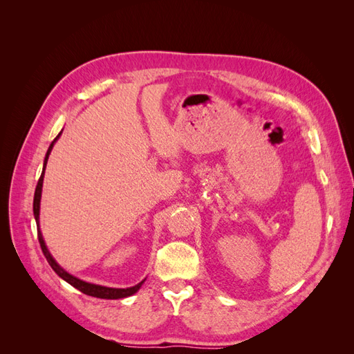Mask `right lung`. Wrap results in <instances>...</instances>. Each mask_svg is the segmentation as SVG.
I'll use <instances>...</instances> for the list:
<instances>
[{"mask_svg": "<svg viewBox=\"0 0 354 354\" xmlns=\"http://www.w3.org/2000/svg\"><path fill=\"white\" fill-rule=\"evenodd\" d=\"M60 134H62V131L59 133V136L55 138V140L51 142V145L48 147L46 159H44V167H42V173H41V177L38 180V185H37V189H35V195H34V216H35V221H37V227H38V241H39V245H41V250H42V252H44L48 264L51 266V269L55 270L62 277L63 281H66L73 288H77L78 291L87 294V295H91V297L104 298V299H118V298L130 297V295L136 294L138 289H140V286L143 285L145 281H142L140 283H137V285H134L131 288H108V286H102V285H94V283L84 282V281L78 279V277L69 274L66 270H63L62 267L56 263V260L53 259V255L50 254V251L47 250V245H46L44 238H42L41 230H39V202H41L42 181H44V173H46V165H47V160H48V155L51 153V149H53V146H55V143H56L57 138L60 137Z\"/></svg>", "mask_w": 354, "mask_h": 354, "instance_id": "1", "label": "right lung"}]
</instances>
